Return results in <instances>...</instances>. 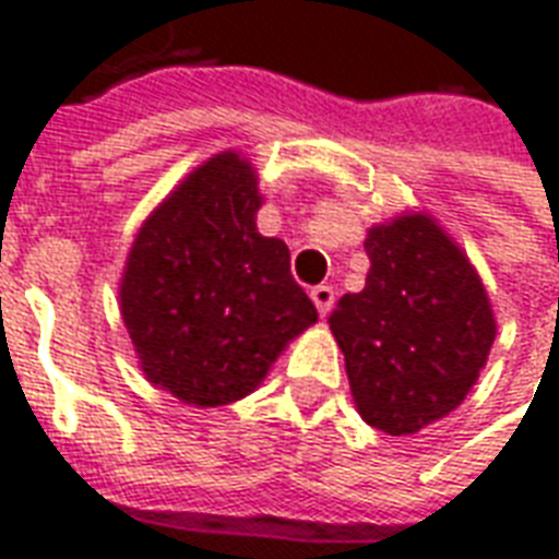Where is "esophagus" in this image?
Instances as JSON below:
<instances>
[{"label": "esophagus", "instance_id": "34e87169", "mask_svg": "<svg viewBox=\"0 0 559 559\" xmlns=\"http://www.w3.org/2000/svg\"><path fill=\"white\" fill-rule=\"evenodd\" d=\"M311 299H314L320 317H326L332 311V305H335V290L329 284H317V287H311Z\"/></svg>", "mask_w": 559, "mask_h": 559}]
</instances>
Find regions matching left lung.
<instances>
[{"instance_id":"obj_1","label":"left lung","mask_w":559,"mask_h":559,"mask_svg":"<svg viewBox=\"0 0 559 559\" xmlns=\"http://www.w3.org/2000/svg\"><path fill=\"white\" fill-rule=\"evenodd\" d=\"M362 293L329 314L368 425L401 437L464 401L493 344L488 293L464 251L428 215L368 233Z\"/></svg>"}]
</instances>
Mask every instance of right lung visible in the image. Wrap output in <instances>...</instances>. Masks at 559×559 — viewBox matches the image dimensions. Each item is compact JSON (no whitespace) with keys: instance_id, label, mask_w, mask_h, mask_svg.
I'll list each match as a JSON object with an SVG mask.
<instances>
[{"instance_id":"obj_1","label":"right lung","mask_w":559,"mask_h":559,"mask_svg":"<svg viewBox=\"0 0 559 559\" xmlns=\"http://www.w3.org/2000/svg\"><path fill=\"white\" fill-rule=\"evenodd\" d=\"M254 167L224 152L197 167L140 227L119 287L122 320L148 383L185 404L248 395L314 302L290 272V248L257 233Z\"/></svg>"}]
</instances>
